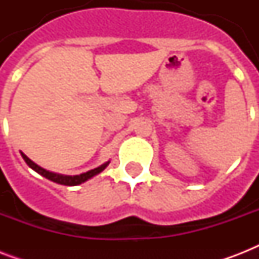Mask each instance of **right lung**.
I'll return each instance as SVG.
<instances>
[{
    "mask_svg": "<svg viewBox=\"0 0 259 259\" xmlns=\"http://www.w3.org/2000/svg\"><path fill=\"white\" fill-rule=\"evenodd\" d=\"M21 156L24 158V161L29 165V168L34 170V172H37L38 175H41L42 177H46L48 180L54 181V183H58V184H62V185H68V187H74V185H79L87 181L91 177L97 176L102 170L105 169L106 166L109 165L110 161H106L105 164H102L101 166H98V168H94L91 170H87L84 173H80V175H75V176H68V175H62V173H55V172H51V170H47L44 168H41L40 165H37L36 162H33L30 158H28L25 154L21 152Z\"/></svg>",
    "mask_w": 259,
    "mask_h": 259,
    "instance_id": "add662e5",
    "label": "right lung"
}]
</instances>
